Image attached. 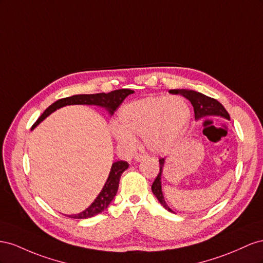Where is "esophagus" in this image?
I'll list each match as a JSON object with an SVG mask.
<instances>
[{
    "mask_svg": "<svg viewBox=\"0 0 263 263\" xmlns=\"http://www.w3.org/2000/svg\"><path fill=\"white\" fill-rule=\"evenodd\" d=\"M146 155L145 154H137L136 156H134V160H136L137 162H140V161H143V160H145L146 159Z\"/></svg>",
    "mask_w": 263,
    "mask_h": 263,
    "instance_id": "34e87169",
    "label": "esophagus"
}]
</instances>
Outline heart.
I'll use <instances>...</instances> for the list:
<instances>
[{
    "mask_svg": "<svg viewBox=\"0 0 263 263\" xmlns=\"http://www.w3.org/2000/svg\"><path fill=\"white\" fill-rule=\"evenodd\" d=\"M190 119V107L181 97H146L121 108L119 124L112 125V132L124 146L133 145L139 136L149 151L163 154L176 146Z\"/></svg>",
    "mask_w": 263,
    "mask_h": 263,
    "instance_id": "obj_1",
    "label": "heart"
}]
</instances>
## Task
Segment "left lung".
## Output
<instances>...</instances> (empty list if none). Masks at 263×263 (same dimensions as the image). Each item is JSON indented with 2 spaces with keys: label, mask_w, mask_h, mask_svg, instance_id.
<instances>
[{
  "label": "left lung",
  "mask_w": 263,
  "mask_h": 263,
  "mask_svg": "<svg viewBox=\"0 0 263 263\" xmlns=\"http://www.w3.org/2000/svg\"><path fill=\"white\" fill-rule=\"evenodd\" d=\"M170 93L172 95H181L185 97L186 99H189L194 107V114H195V120H200L202 118H206L209 116H217L222 117L227 120H230L229 114L227 110L223 108L222 104L217 101L211 97H207L200 92L194 91V90H187V89H174L170 90ZM164 159H160V172L157 174L156 178L152 184V192L155 195V197L159 199L161 205L167 209L168 212L174 213L166 204V201L164 199V195L162 193V185H161V176L164 167Z\"/></svg>",
  "instance_id": "left-lung-1"
}]
</instances>
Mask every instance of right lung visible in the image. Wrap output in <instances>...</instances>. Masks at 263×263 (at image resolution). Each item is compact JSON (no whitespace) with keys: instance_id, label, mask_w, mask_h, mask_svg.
Masks as SVG:
<instances>
[{"instance_id":"1","label":"right lung","mask_w":263,"mask_h":263,"mask_svg":"<svg viewBox=\"0 0 263 263\" xmlns=\"http://www.w3.org/2000/svg\"><path fill=\"white\" fill-rule=\"evenodd\" d=\"M133 92V90L130 89H119L109 93L101 92L95 95H76L68 97V98L59 99L56 102L50 104V106L43 112V115L33 124L32 130L39 125L45 118H47L50 114H52V112L65 106H70V104H93V106L106 108L110 115H114V112L119 108L120 104L123 102L126 97ZM127 167H129V164L124 161H118L112 164L107 182L104 184L103 189L101 190L100 194L97 196L92 204L90 205L86 211L81 212L77 215H69L68 217L74 219H85L98 215L102 213L104 209H107L118 192L120 177H121V174Z\"/></svg>"}]
</instances>
